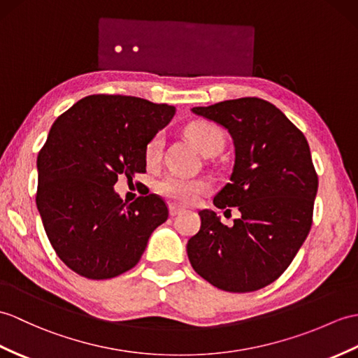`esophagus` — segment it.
<instances>
[{"instance_id":"1","label":"esophagus","mask_w":358,"mask_h":358,"mask_svg":"<svg viewBox=\"0 0 358 358\" xmlns=\"http://www.w3.org/2000/svg\"><path fill=\"white\" fill-rule=\"evenodd\" d=\"M185 210L181 209V207H178L177 204H171L169 206V213H171V217H177V215H180V213H182Z\"/></svg>"}]
</instances>
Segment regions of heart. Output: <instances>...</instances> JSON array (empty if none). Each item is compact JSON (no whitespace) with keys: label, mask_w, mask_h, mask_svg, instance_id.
Instances as JSON below:
<instances>
[{"label":"heart","mask_w":358,"mask_h":358,"mask_svg":"<svg viewBox=\"0 0 358 358\" xmlns=\"http://www.w3.org/2000/svg\"><path fill=\"white\" fill-rule=\"evenodd\" d=\"M187 137L204 155L218 154L224 148L222 131L210 122H196L189 124ZM163 137L155 134L145 146V162L149 168H154L162 160ZM157 194L169 198L178 204H194L196 199L210 190L209 181L204 178H186L180 176H166L157 181Z\"/></svg>","instance_id":"heart-1"}]
</instances>
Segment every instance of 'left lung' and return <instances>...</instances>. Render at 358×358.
Here are the masks:
<instances>
[{
    "mask_svg": "<svg viewBox=\"0 0 358 358\" xmlns=\"http://www.w3.org/2000/svg\"><path fill=\"white\" fill-rule=\"evenodd\" d=\"M192 111L222 124L234 138V171L213 204L238 207L241 218L227 227L213 212H199L201 227L186 247L189 261L224 292H256L288 268L311 230L319 178L308 141L279 108L259 97Z\"/></svg>",
    "mask_w": 358,
    "mask_h": 358,
    "instance_id": "left-lung-1",
    "label": "left lung"
}]
</instances>
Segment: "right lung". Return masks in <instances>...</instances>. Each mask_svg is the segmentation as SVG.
I'll return each instance as SVG.
<instances>
[{
  "mask_svg": "<svg viewBox=\"0 0 358 358\" xmlns=\"http://www.w3.org/2000/svg\"><path fill=\"white\" fill-rule=\"evenodd\" d=\"M173 114L168 103L93 94L55 120L38 154L36 206L56 255L79 276L111 279L136 267L168 220L159 195L127 204L113 186L146 172L145 146Z\"/></svg>",
  "mask_w": 358,
  "mask_h": 358,
  "instance_id": "right-lung-1",
  "label": "right lung"
}]
</instances>
